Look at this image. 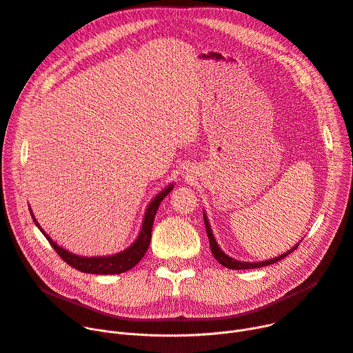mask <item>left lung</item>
<instances>
[{
    "label": "left lung",
    "instance_id": "obj_1",
    "mask_svg": "<svg viewBox=\"0 0 353 353\" xmlns=\"http://www.w3.org/2000/svg\"><path fill=\"white\" fill-rule=\"evenodd\" d=\"M203 222H205V228H206V235H208V239H210L211 251H212L215 259H216L221 265H223V266H226V268H230V269H235V271H236V269H252V268H262V266H268V265H271V263H275V262H278V261L286 258L289 254H291L292 251H295L296 248L299 246V243H298V245H295V246L292 248L291 251H288V252H285L283 255H281V256H278V258H274V259H269V261H262V262H241V261L232 259L231 256H228L226 254L222 252V250L218 246V243H216V241H215V238H214V235H212V231H211V226H210L208 218H206L205 214H203Z\"/></svg>",
    "mask_w": 353,
    "mask_h": 353
}]
</instances>
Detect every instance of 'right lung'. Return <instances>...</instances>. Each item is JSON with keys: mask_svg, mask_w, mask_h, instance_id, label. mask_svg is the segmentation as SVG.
Returning a JSON list of instances; mask_svg holds the SVG:
<instances>
[{"mask_svg": "<svg viewBox=\"0 0 353 353\" xmlns=\"http://www.w3.org/2000/svg\"><path fill=\"white\" fill-rule=\"evenodd\" d=\"M172 191V185H170L168 188H165L161 194H158L154 201L150 203V206L147 208V212H145V218L142 222V228L139 236L137 238V241L127 248L125 251H122L117 255L112 256H95V258H85V256H79V255H74L68 251H65L64 248L58 246L46 232L43 228L39 226V223L35 221L32 212L31 216L35 222V225L39 228V231L44 234V236L48 239V242L51 243V246L55 250V252L64 259L70 266L78 269L81 272L85 274H97V275H114V274H122L130 271L131 268H134L147 252L150 242H151V232H152V225H154V219L157 215V211L159 208L161 201L167 196L170 192Z\"/></svg>", "mask_w": 353, "mask_h": 353, "instance_id": "add662e5", "label": "right lung"}]
</instances>
